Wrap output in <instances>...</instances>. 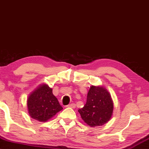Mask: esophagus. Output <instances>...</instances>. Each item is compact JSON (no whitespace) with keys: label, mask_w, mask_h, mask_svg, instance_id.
<instances>
[{"label":"esophagus","mask_w":149,"mask_h":149,"mask_svg":"<svg viewBox=\"0 0 149 149\" xmlns=\"http://www.w3.org/2000/svg\"><path fill=\"white\" fill-rule=\"evenodd\" d=\"M67 107H70V108L75 109V104H74V103L70 104H68V105H67Z\"/></svg>","instance_id":"34e87169"}]
</instances>
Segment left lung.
<instances>
[{
	"label": "left lung",
	"mask_w": 149,
	"mask_h": 149,
	"mask_svg": "<svg viewBox=\"0 0 149 149\" xmlns=\"http://www.w3.org/2000/svg\"><path fill=\"white\" fill-rule=\"evenodd\" d=\"M114 104L111 96L102 86H93L88 93L86 103L78 112L81 119L91 127L100 126L111 119Z\"/></svg>",
	"instance_id": "1"
}]
</instances>
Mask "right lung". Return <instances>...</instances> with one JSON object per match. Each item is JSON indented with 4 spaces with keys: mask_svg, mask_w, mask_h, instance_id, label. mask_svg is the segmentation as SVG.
<instances>
[{
    "mask_svg": "<svg viewBox=\"0 0 149 149\" xmlns=\"http://www.w3.org/2000/svg\"><path fill=\"white\" fill-rule=\"evenodd\" d=\"M28 113L36 120L45 122L63 109L57 98L53 94V89L47 84H40L27 99Z\"/></svg>",
    "mask_w": 149,
    "mask_h": 149,
    "instance_id": "1",
    "label": "right lung"
}]
</instances>
